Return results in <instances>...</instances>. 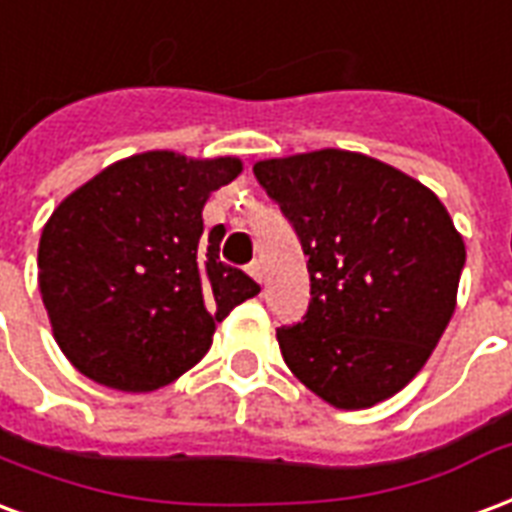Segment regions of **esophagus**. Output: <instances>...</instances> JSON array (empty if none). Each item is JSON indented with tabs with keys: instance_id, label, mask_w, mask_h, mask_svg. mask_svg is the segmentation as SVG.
Returning a JSON list of instances; mask_svg holds the SVG:
<instances>
[{
	"instance_id": "obj_1",
	"label": "esophagus",
	"mask_w": 512,
	"mask_h": 512,
	"mask_svg": "<svg viewBox=\"0 0 512 512\" xmlns=\"http://www.w3.org/2000/svg\"><path fill=\"white\" fill-rule=\"evenodd\" d=\"M246 271H249V276H252L255 282H263V268H260V263H257V260H252V263L246 266Z\"/></svg>"
}]
</instances>
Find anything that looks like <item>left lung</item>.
I'll return each instance as SVG.
<instances>
[{
	"instance_id": "left-lung-1",
	"label": "left lung",
	"mask_w": 512,
	"mask_h": 512,
	"mask_svg": "<svg viewBox=\"0 0 512 512\" xmlns=\"http://www.w3.org/2000/svg\"><path fill=\"white\" fill-rule=\"evenodd\" d=\"M255 176L309 257V309L276 328L290 372L339 410L401 391L456 309L467 249L448 208L407 173L355 151L263 160Z\"/></svg>"
}]
</instances>
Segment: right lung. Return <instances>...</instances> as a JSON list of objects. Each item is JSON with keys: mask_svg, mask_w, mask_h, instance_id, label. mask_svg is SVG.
<instances>
[{"mask_svg": "<svg viewBox=\"0 0 512 512\" xmlns=\"http://www.w3.org/2000/svg\"><path fill=\"white\" fill-rule=\"evenodd\" d=\"M241 173L236 157L146 151L59 203L40 236V293L62 352L89 380L146 393L179 380L246 298L252 276L219 260L203 206Z\"/></svg>", "mask_w": 512, "mask_h": 512, "instance_id": "right-lung-1", "label": "right lung"}]
</instances>
